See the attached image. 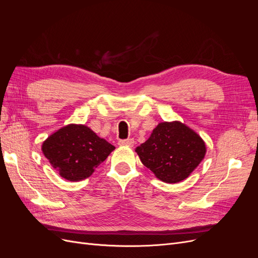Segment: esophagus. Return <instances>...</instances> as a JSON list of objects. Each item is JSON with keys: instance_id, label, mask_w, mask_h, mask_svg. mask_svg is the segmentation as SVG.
Masks as SVG:
<instances>
[{"instance_id": "34e87169", "label": "esophagus", "mask_w": 258, "mask_h": 258, "mask_svg": "<svg viewBox=\"0 0 258 258\" xmlns=\"http://www.w3.org/2000/svg\"><path fill=\"white\" fill-rule=\"evenodd\" d=\"M118 144L120 146H134L135 140L134 139H127V140H119Z\"/></svg>"}]
</instances>
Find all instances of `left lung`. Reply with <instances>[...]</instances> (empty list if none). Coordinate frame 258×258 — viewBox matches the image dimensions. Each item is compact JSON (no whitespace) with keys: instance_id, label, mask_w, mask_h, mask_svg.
I'll list each match as a JSON object with an SVG mask.
<instances>
[{"instance_id":"obj_1","label":"left lung","mask_w":258,"mask_h":258,"mask_svg":"<svg viewBox=\"0 0 258 258\" xmlns=\"http://www.w3.org/2000/svg\"><path fill=\"white\" fill-rule=\"evenodd\" d=\"M143 165L166 183L181 182L205 158L206 144L185 124L160 122L147 141L137 147Z\"/></svg>"}]
</instances>
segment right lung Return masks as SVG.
<instances>
[{
    "instance_id": "1",
    "label": "right lung",
    "mask_w": 258,
    "mask_h": 258,
    "mask_svg": "<svg viewBox=\"0 0 258 258\" xmlns=\"http://www.w3.org/2000/svg\"><path fill=\"white\" fill-rule=\"evenodd\" d=\"M115 147L84 124H69L51 135L42 151L59 174L76 182L89 177Z\"/></svg>"
}]
</instances>
